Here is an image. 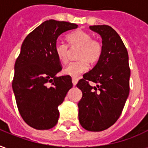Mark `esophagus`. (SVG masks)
<instances>
[{
    "instance_id": "obj_1",
    "label": "esophagus",
    "mask_w": 148,
    "mask_h": 148,
    "mask_svg": "<svg viewBox=\"0 0 148 148\" xmlns=\"http://www.w3.org/2000/svg\"><path fill=\"white\" fill-rule=\"evenodd\" d=\"M77 81H78V79H77V77H72V82H73V85H74V86H76V85H77Z\"/></svg>"
}]
</instances>
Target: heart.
Instances as JSON below:
<instances>
[{"label": "heart", "mask_w": 148, "mask_h": 148, "mask_svg": "<svg viewBox=\"0 0 148 148\" xmlns=\"http://www.w3.org/2000/svg\"><path fill=\"white\" fill-rule=\"evenodd\" d=\"M67 39L70 45L80 46L77 57L80 60L71 62L63 69V74L71 77H77L89 70L90 62H95L101 57L102 47L98 41L92 39V36L82 30H77L68 34ZM55 52L59 61L66 62L67 60L68 45L62 41L55 44Z\"/></svg>", "instance_id": "heart-1"}]
</instances>
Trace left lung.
Wrapping results in <instances>:
<instances>
[{
  "mask_svg": "<svg viewBox=\"0 0 148 148\" xmlns=\"http://www.w3.org/2000/svg\"><path fill=\"white\" fill-rule=\"evenodd\" d=\"M102 39V53L95 66L77 84L82 92L78 120L85 129L101 132L120 117L129 94L128 54L117 32L108 25L90 26ZM89 81L97 84L91 87Z\"/></svg>",
  "mask_w": 148,
  "mask_h": 148,
  "instance_id": "8db88e82",
  "label": "left lung"
}]
</instances>
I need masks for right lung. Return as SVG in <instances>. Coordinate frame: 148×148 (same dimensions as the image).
Returning <instances> with one entry per match:
<instances>
[{
  "label": "right lung",
  "mask_w": 148,
  "mask_h": 148,
  "mask_svg": "<svg viewBox=\"0 0 148 148\" xmlns=\"http://www.w3.org/2000/svg\"><path fill=\"white\" fill-rule=\"evenodd\" d=\"M77 27L69 22L46 21L22 43L12 86L20 114L33 128L47 130L58 122V107L73 84L69 75L56 76L62 67L55 44L62 33Z\"/></svg>",
  "instance_id": "add662e5"
}]
</instances>
